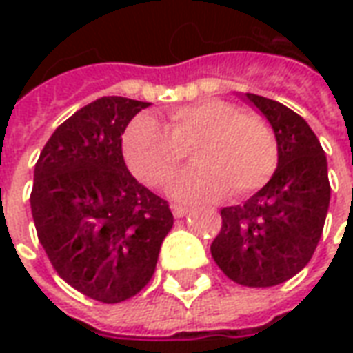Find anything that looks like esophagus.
Instances as JSON below:
<instances>
[{"mask_svg": "<svg viewBox=\"0 0 353 353\" xmlns=\"http://www.w3.org/2000/svg\"><path fill=\"white\" fill-rule=\"evenodd\" d=\"M172 214H174V217L179 219V217H185V215L191 214V210L185 206H177V204H174V206H172Z\"/></svg>", "mask_w": 353, "mask_h": 353, "instance_id": "1", "label": "esophagus"}]
</instances>
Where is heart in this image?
Returning a JSON list of instances; mask_svg holds the SVG:
<instances>
[{
    "label": "heart",
    "instance_id": "1",
    "mask_svg": "<svg viewBox=\"0 0 353 353\" xmlns=\"http://www.w3.org/2000/svg\"><path fill=\"white\" fill-rule=\"evenodd\" d=\"M194 141L196 166L179 174L168 189L183 202H214L229 189L234 199L248 196L278 166V141L270 124L217 98L174 109L166 126L151 115L134 117L121 145L132 174L151 187H162Z\"/></svg>",
    "mask_w": 353,
    "mask_h": 353
}]
</instances>
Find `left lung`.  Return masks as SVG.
Listing matches in <instances>:
<instances>
[{"label": "left lung", "instance_id": "1", "mask_svg": "<svg viewBox=\"0 0 353 353\" xmlns=\"http://www.w3.org/2000/svg\"><path fill=\"white\" fill-rule=\"evenodd\" d=\"M278 141V168L244 206L221 210L212 257L245 288H272L308 265L325 225L331 185L325 151L308 123L280 101L245 94Z\"/></svg>", "mask_w": 353, "mask_h": 353}]
</instances>
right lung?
I'll list each match as a JSON object with an SVG mask.
<instances>
[{
    "label": "right lung",
    "instance_id": "1",
    "mask_svg": "<svg viewBox=\"0 0 353 353\" xmlns=\"http://www.w3.org/2000/svg\"><path fill=\"white\" fill-rule=\"evenodd\" d=\"M149 101L103 96L58 126L30 194L37 238L58 276L83 295L123 303L153 278L174 225L168 202L136 181L123 134Z\"/></svg>",
    "mask_w": 353,
    "mask_h": 353
}]
</instances>
